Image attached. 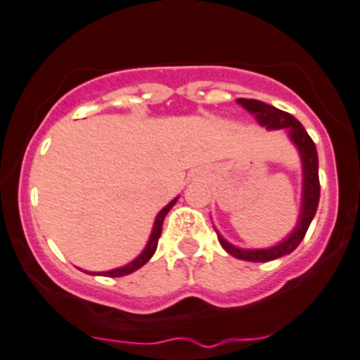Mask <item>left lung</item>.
Masks as SVG:
<instances>
[{
	"mask_svg": "<svg viewBox=\"0 0 360 360\" xmlns=\"http://www.w3.org/2000/svg\"><path fill=\"white\" fill-rule=\"evenodd\" d=\"M238 104H241L250 115L256 117L257 122L261 126H266V129H286L290 134L291 142L298 147V153L302 156V169H304V191H302V211L298 224L295 227L293 233L281 241L278 245L270 248H252V250H245V248H238L226 241L218 234V241L231 256L236 259L252 261V263H266V261H274L277 257L291 254L295 248L300 245L304 240L305 233H307L309 226H311L312 218L316 214L318 202H320V177H318V153L316 146L312 142V139L307 134L300 122L295 119L290 113L282 112V110L275 108L271 104L263 103V101L256 99H238Z\"/></svg>",
	"mask_w": 360,
	"mask_h": 360,
	"instance_id": "1",
	"label": "left lung"
}]
</instances>
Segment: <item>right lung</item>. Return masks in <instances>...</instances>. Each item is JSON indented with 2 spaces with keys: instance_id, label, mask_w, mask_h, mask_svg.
Listing matches in <instances>:
<instances>
[{
  "instance_id": "obj_1",
  "label": "right lung",
  "mask_w": 360,
  "mask_h": 360,
  "mask_svg": "<svg viewBox=\"0 0 360 360\" xmlns=\"http://www.w3.org/2000/svg\"><path fill=\"white\" fill-rule=\"evenodd\" d=\"M177 199H174L172 202H169L167 206L163 207V210L158 213L156 217V221H154V227H153V233H150V238L149 241H147V247L143 248V252L140 254L139 257L134 261H131L129 264H126V266H120V268H115V270H110V271H99V274H94V275H104V277H122V275H127V274H133V271H136L139 268H142L143 264L147 263V261L153 257V254L156 252V247H158V240H160L161 236V227H163V220L165 217H167V213L170 211V207L176 204Z\"/></svg>"
}]
</instances>
